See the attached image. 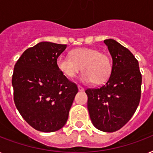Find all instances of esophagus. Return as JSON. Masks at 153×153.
<instances>
[{"mask_svg": "<svg viewBox=\"0 0 153 153\" xmlns=\"http://www.w3.org/2000/svg\"><path fill=\"white\" fill-rule=\"evenodd\" d=\"M78 88H79V91H83L84 90V88L82 86H81V85H78Z\"/></svg>", "mask_w": 153, "mask_h": 153, "instance_id": "1", "label": "esophagus"}]
</instances>
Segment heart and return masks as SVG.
<instances>
[{
  "label": "heart",
  "mask_w": 153,
  "mask_h": 153,
  "mask_svg": "<svg viewBox=\"0 0 153 153\" xmlns=\"http://www.w3.org/2000/svg\"><path fill=\"white\" fill-rule=\"evenodd\" d=\"M70 58L59 57L56 66L67 78L71 79L79 71H83L81 79L85 82L100 84L108 79L111 73V61L105 53L94 48H74L69 53Z\"/></svg>",
  "instance_id": "b5f03b06"
}]
</instances>
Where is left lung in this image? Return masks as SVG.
I'll use <instances>...</instances> for the list:
<instances>
[{
    "instance_id": "left-lung-1",
    "label": "left lung",
    "mask_w": 153,
    "mask_h": 153,
    "mask_svg": "<svg viewBox=\"0 0 153 153\" xmlns=\"http://www.w3.org/2000/svg\"><path fill=\"white\" fill-rule=\"evenodd\" d=\"M112 58L111 75L105 85L87 89V108L94 126L115 132L131 119L140 102L141 74L138 61L128 48L113 39L104 41Z\"/></svg>"
}]
</instances>
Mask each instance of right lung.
Listing matches in <instances>:
<instances>
[{
	"mask_svg": "<svg viewBox=\"0 0 153 153\" xmlns=\"http://www.w3.org/2000/svg\"><path fill=\"white\" fill-rule=\"evenodd\" d=\"M66 48L42 42L27 48L15 64L12 83L16 108L30 126L42 132H54L65 125L79 90L56 66Z\"/></svg>",
	"mask_w": 153,
	"mask_h": 153,
	"instance_id": "right-lung-1",
	"label": "right lung"
}]
</instances>
